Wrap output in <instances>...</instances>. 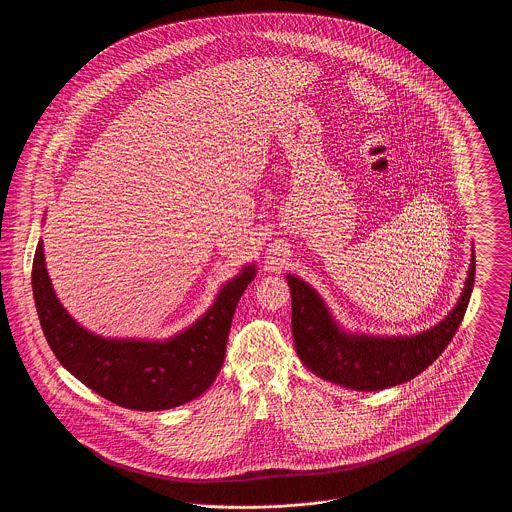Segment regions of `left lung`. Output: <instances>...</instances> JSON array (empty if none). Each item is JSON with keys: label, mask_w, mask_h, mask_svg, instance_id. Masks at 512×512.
Listing matches in <instances>:
<instances>
[{"label": "left lung", "mask_w": 512, "mask_h": 512, "mask_svg": "<svg viewBox=\"0 0 512 512\" xmlns=\"http://www.w3.org/2000/svg\"><path fill=\"white\" fill-rule=\"evenodd\" d=\"M474 272L476 261L472 253L464 290L455 309L439 324L416 336L347 332L307 282L288 274L295 351L313 374L349 390H386L409 382L438 359L459 330L474 286Z\"/></svg>", "instance_id": "left-lung-1"}]
</instances>
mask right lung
<instances>
[{"label":"right lung","instance_id":"right-lung-1","mask_svg":"<svg viewBox=\"0 0 512 512\" xmlns=\"http://www.w3.org/2000/svg\"><path fill=\"white\" fill-rule=\"evenodd\" d=\"M255 278V265L228 280L211 309L169 340L103 338L74 320L53 292L40 240L32 263L38 318L57 361L111 403L134 411H165L207 390L224 363L236 305Z\"/></svg>","mask_w":512,"mask_h":512}]
</instances>
